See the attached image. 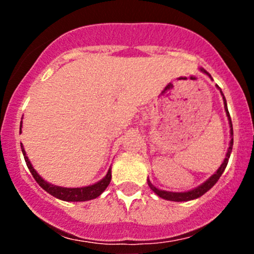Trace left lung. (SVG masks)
<instances>
[{"label": "left lung", "instance_id": "obj_1", "mask_svg": "<svg viewBox=\"0 0 254 254\" xmlns=\"http://www.w3.org/2000/svg\"><path fill=\"white\" fill-rule=\"evenodd\" d=\"M201 71L207 73L205 70H203V68H201ZM220 92H221V91H220ZM221 93H222V92H221ZM224 102H225V111H226V114H227V117H229V120H230V127H231V136H232V135H234V129H232V123H231V119H230V113H229V111H227V104H226V99H225V97H224ZM232 145H234V139H231V141H230V147H229V151H227V153H226V158L224 160L222 165L220 166V168L217 170V172L215 173L214 176L210 177V178L207 179L205 183H203L200 187L193 189V190L184 191V193H172V191L160 190V189H157L156 187H153L152 184H151L150 181H148V187H150V188L152 189V190L155 191V193L157 194L158 196L166 199V200L188 201V200H193V199L199 198V196H201L203 194H205L210 188H212V187H214V184L216 183L217 181H219V178L221 177L222 172H224L225 168H226L227 162H229L230 155H231V151H232Z\"/></svg>", "mask_w": 254, "mask_h": 254}]
</instances>
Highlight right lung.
<instances>
[{"mask_svg": "<svg viewBox=\"0 0 254 254\" xmlns=\"http://www.w3.org/2000/svg\"><path fill=\"white\" fill-rule=\"evenodd\" d=\"M22 152H23V155H24L25 163H27L28 168H29L30 173H32V176L34 177V179L37 181V183L39 184V186L42 187L44 190H47L49 194L54 195L55 198L61 199V200H65V201L91 200V199H94V198H97V196L101 195V194L106 190L107 187L109 186V183H111L112 172H111V168H109L107 176L104 177L101 182L93 184V186L83 187V188H63V187L53 186V184L47 183V182H45L42 177L35 172L34 168H33L32 165H30L28 157L25 156V151H24V148H23V146H22Z\"/></svg>", "mask_w": 254, "mask_h": 254, "instance_id": "obj_1", "label": "right lung"}]
</instances>
